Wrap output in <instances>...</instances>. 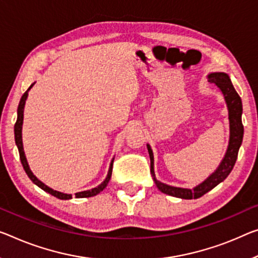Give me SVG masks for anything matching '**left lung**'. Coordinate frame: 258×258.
<instances>
[{"label": "left lung", "instance_id": "8db88e82", "mask_svg": "<svg viewBox=\"0 0 258 258\" xmlns=\"http://www.w3.org/2000/svg\"><path fill=\"white\" fill-rule=\"evenodd\" d=\"M209 82L215 83V84L223 92L226 104L228 107V118H229V130H231V135H229V144L227 152L225 154V158L221 161L219 167L212 174L211 176H209L203 183L197 185L194 189H184V188H176L172 187V185L165 184L162 182L158 181L154 175V169H153V153L152 150L148 145L149 154H150V160H151V175L153 177L154 182L158 189L161 192L166 194V195H170L174 197L183 198V200H192V198H200L207 194L210 190L213 189L223 182L226 177L228 176V174L232 172L233 167H234L235 161L237 159V153H239V149L242 143L243 138V124H242V101L241 98L233 86L231 79H229L228 75L224 73H213L209 75Z\"/></svg>", "mask_w": 258, "mask_h": 258}]
</instances>
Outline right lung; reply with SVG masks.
Segmentation results:
<instances>
[{
  "instance_id": "right-lung-1",
  "label": "right lung",
  "mask_w": 258,
  "mask_h": 258,
  "mask_svg": "<svg viewBox=\"0 0 258 258\" xmlns=\"http://www.w3.org/2000/svg\"><path fill=\"white\" fill-rule=\"evenodd\" d=\"M33 84L30 86L29 89L22 96L21 101H19V105H18V109H17V121H16L15 123V141H16V145H17L18 148V151H19V158H21V161H22V165L24 167V170H25L27 176L30 177L31 181L33 182L38 185V187H40L42 190H45V191L49 192L50 195L55 196L56 198H60V200H70V198H73L71 195H68V194H63L60 191H56V190H53L49 187H47L45 183H42L40 180H38L37 177L33 175V173L31 172V169L29 167V164H27V160H26V157H25V153H24V149H23V142H22V125H23V113H24V106H25V101H26V98H27V92H29V90L32 88ZM113 161L110 162V167L108 170V175H107L106 180L102 182L100 185H98L97 188H93L91 190H86V191H81V192H77L75 194V196L76 198H84V197H93L98 195L99 192L102 191L106 187L107 184H108V182L110 180V176H112V169H113Z\"/></svg>"
}]
</instances>
